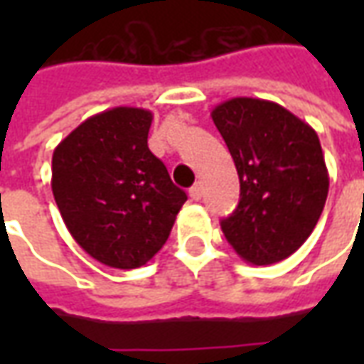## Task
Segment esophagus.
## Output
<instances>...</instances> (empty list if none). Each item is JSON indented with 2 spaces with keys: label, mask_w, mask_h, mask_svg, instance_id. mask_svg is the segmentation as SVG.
Instances as JSON below:
<instances>
[{
  "label": "esophagus",
  "mask_w": 364,
  "mask_h": 364,
  "mask_svg": "<svg viewBox=\"0 0 364 364\" xmlns=\"http://www.w3.org/2000/svg\"><path fill=\"white\" fill-rule=\"evenodd\" d=\"M189 197L191 200H200V197H203V187H200V183H197V185H193V187H191Z\"/></svg>",
  "instance_id": "34e87169"
}]
</instances>
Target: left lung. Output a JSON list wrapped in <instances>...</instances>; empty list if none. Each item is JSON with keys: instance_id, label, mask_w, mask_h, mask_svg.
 <instances>
[{"instance_id": "left-lung-1", "label": "left lung", "mask_w": 364, "mask_h": 364, "mask_svg": "<svg viewBox=\"0 0 364 364\" xmlns=\"http://www.w3.org/2000/svg\"><path fill=\"white\" fill-rule=\"evenodd\" d=\"M240 177V203L220 222L234 252L252 265L287 259L312 234L329 175L310 124L265 99L234 97L213 109Z\"/></svg>"}]
</instances>
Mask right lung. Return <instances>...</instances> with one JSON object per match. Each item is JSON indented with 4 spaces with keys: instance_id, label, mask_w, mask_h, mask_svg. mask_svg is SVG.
I'll return each mask as SVG.
<instances>
[{
    "instance_id": "right-lung-1",
    "label": "right lung",
    "mask_w": 364,
    "mask_h": 364,
    "mask_svg": "<svg viewBox=\"0 0 364 364\" xmlns=\"http://www.w3.org/2000/svg\"><path fill=\"white\" fill-rule=\"evenodd\" d=\"M151 117L138 107L93 114L52 156V193L66 228L109 267L146 265L187 200L148 148Z\"/></svg>"
}]
</instances>
